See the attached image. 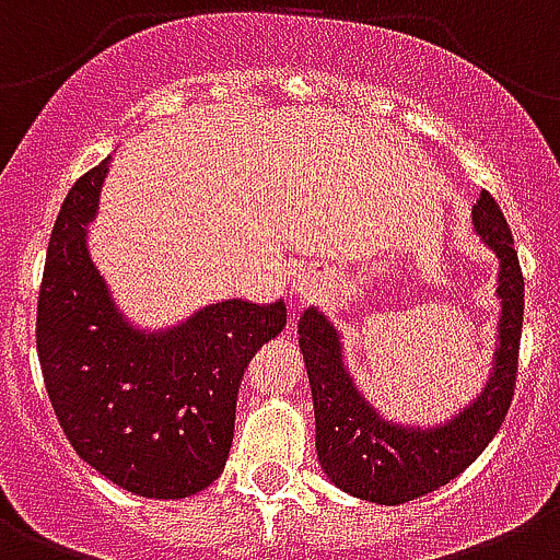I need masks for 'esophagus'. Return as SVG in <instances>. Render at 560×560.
Returning a JSON list of instances; mask_svg holds the SVG:
<instances>
[{"label": "esophagus", "mask_w": 560, "mask_h": 560, "mask_svg": "<svg viewBox=\"0 0 560 560\" xmlns=\"http://www.w3.org/2000/svg\"><path fill=\"white\" fill-rule=\"evenodd\" d=\"M316 289H318L316 277H311V275H302V277H296V283H294V294L300 296V300H311V296L316 294Z\"/></svg>", "instance_id": "esophagus-1"}]
</instances>
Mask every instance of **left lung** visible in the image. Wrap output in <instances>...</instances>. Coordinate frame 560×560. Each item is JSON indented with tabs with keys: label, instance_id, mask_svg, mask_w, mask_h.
Returning <instances> with one entry per match:
<instances>
[{
	"label": "left lung",
	"instance_id": "left-lung-1",
	"mask_svg": "<svg viewBox=\"0 0 560 560\" xmlns=\"http://www.w3.org/2000/svg\"><path fill=\"white\" fill-rule=\"evenodd\" d=\"M472 228L498 258V343L483 390L445 423L401 425L360 393L343 363L340 332L318 307L300 316V349L316 412L322 470L343 492L380 505L418 500L465 472L503 425L516 385L525 283L514 238L489 191L472 206Z\"/></svg>",
	"mask_w": 560,
	"mask_h": 560
}]
</instances>
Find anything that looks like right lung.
<instances>
[{"mask_svg":"<svg viewBox=\"0 0 560 560\" xmlns=\"http://www.w3.org/2000/svg\"><path fill=\"white\" fill-rule=\"evenodd\" d=\"M106 170L71 186L49 238L35 327L46 393L93 470L140 498H189L225 470L244 369L285 327V302L225 300L135 327L88 249Z\"/></svg>","mask_w":560,"mask_h":560,"instance_id":"1","label":"right lung"}]
</instances>
